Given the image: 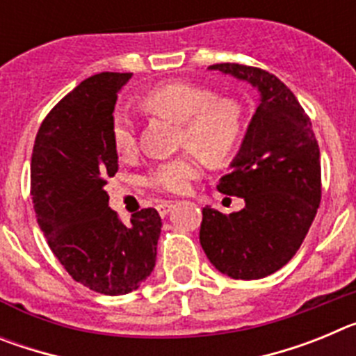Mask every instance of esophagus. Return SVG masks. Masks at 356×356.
Returning <instances> with one entry per match:
<instances>
[{
    "label": "esophagus",
    "mask_w": 356,
    "mask_h": 356,
    "mask_svg": "<svg viewBox=\"0 0 356 356\" xmlns=\"http://www.w3.org/2000/svg\"><path fill=\"white\" fill-rule=\"evenodd\" d=\"M169 209H171V203H169V201H165V203H159V205H156V210H159V213L162 217L169 212Z\"/></svg>",
    "instance_id": "34e87169"
}]
</instances>
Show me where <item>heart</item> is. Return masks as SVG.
<instances>
[{"label":"heart","instance_id":"obj_1","mask_svg":"<svg viewBox=\"0 0 356 356\" xmlns=\"http://www.w3.org/2000/svg\"><path fill=\"white\" fill-rule=\"evenodd\" d=\"M140 105L156 115L181 122L180 144L185 153L151 169L146 184L160 193L181 194L201 172L203 156L222 162L234 155L244 135V110L232 97H216L210 89L188 81H168L147 90ZM112 144L121 156L137 149L135 122L124 112L112 121Z\"/></svg>","mask_w":356,"mask_h":356}]
</instances>
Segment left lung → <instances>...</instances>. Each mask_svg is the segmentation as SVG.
Here are the masks:
<instances>
[{
  "instance_id": "left-lung-1",
  "label": "left lung",
  "mask_w": 356,
  "mask_h": 356,
  "mask_svg": "<svg viewBox=\"0 0 356 356\" xmlns=\"http://www.w3.org/2000/svg\"><path fill=\"white\" fill-rule=\"evenodd\" d=\"M209 69L250 81L260 103L232 172L217 184L219 193L242 197L246 207L229 216L205 207L201 248L229 278H266L300 250L319 209V146L310 118L275 74L229 62Z\"/></svg>"
}]
</instances>
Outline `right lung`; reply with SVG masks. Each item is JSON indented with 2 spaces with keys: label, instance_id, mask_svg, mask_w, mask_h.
Instances as JSON below:
<instances>
[{
  "label": "right lung",
  "instance_id": "right-lung-1",
  "mask_svg": "<svg viewBox=\"0 0 356 356\" xmlns=\"http://www.w3.org/2000/svg\"><path fill=\"white\" fill-rule=\"evenodd\" d=\"M130 78L99 72L81 81L46 115L31 153V201L49 248L74 282L106 296L128 294L151 275L162 228L155 209L124 225L105 191L119 168L112 112Z\"/></svg>",
  "mask_w": 356,
  "mask_h": 356
}]
</instances>
